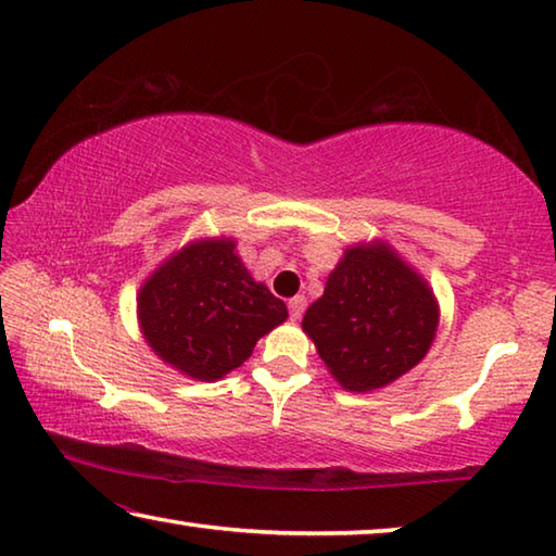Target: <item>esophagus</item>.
Instances as JSON below:
<instances>
[{
    "label": "esophagus",
    "mask_w": 556,
    "mask_h": 556,
    "mask_svg": "<svg viewBox=\"0 0 556 556\" xmlns=\"http://www.w3.org/2000/svg\"><path fill=\"white\" fill-rule=\"evenodd\" d=\"M304 312H306V299L304 296L289 299V316L294 318V321H299V318L304 316Z\"/></svg>",
    "instance_id": "34e87169"
}]
</instances>
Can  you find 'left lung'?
<instances>
[{
	"instance_id": "8db88e82",
	"label": "left lung",
	"mask_w": 556,
	"mask_h": 556,
	"mask_svg": "<svg viewBox=\"0 0 556 556\" xmlns=\"http://www.w3.org/2000/svg\"><path fill=\"white\" fill-rule=\"evenodd\" d=\"M437 318L427 281L390 248L370 244L345 250L301 326L345 390L368 392L427 355Z\"/></svg>"
}]
</instances>
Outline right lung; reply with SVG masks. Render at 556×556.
<instances>
[{
	"label": "right lung",
	"instance_id": "right-lung-1",
	"mask_svg": "<svg viewBox=\"0 0 556 556\" xmlns=\"http://www.w3.org/2000/svg\"><path fill=\"white\" fill-rule=\"evenodd\" d=\"M285 318V301L250 277L232 240L191 244L139 291V321L154 353L205 382L240 368Z\"/></svg>",
	"mask_w": 556,
	"mask_h": 556
}]
</instances>
